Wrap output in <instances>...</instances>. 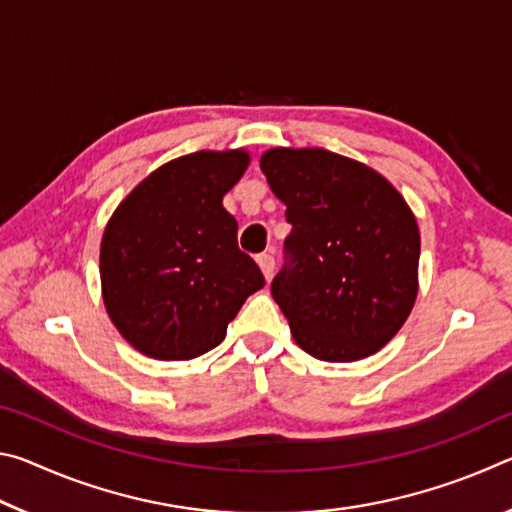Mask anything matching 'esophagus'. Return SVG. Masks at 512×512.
Wrapping results in <instances>:
<instances>
[{
	"instance_id": "1",
	"label": "esophagus",
	"mask_w": 512,
	"mask_h": 512,
	"mask_svg": "<svg viewBox=\"0 0 512 512\" xmlns=\"http://www.w3.org/2000/svg\"><path fill=\"white\" fill-rule=\"evenodd\" d=\"M257 264H259V268H262V273H264L266 280H271L273 271H275V257H273V253L257 255Z\"/></svg>"
}]
</instances>
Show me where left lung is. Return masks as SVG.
<instances>
[{
	"instance_id": "1",
	"label": "left lung",
	"mask_w": 512,
	"mask_h": 512,
	"mask_svg": "<svg viewBox=\"0 0 512 512\" xmlns=\"http://www.w3.org/2000/svg\"><path fill=\"white\" fill-rule=\"evenodd\" d=\"M259 167L291 223L271 293L293 339L320 361L375 354L418 296L409 205L377 171L325 149H273Z\"/></svg>"
}]
</instances>
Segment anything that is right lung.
<instances>
[{
	"mask_svg": "<svg viewBox=\"0 0 512 512\" xmlns=\"http://www.w3.org/2000/svg\"><path fill=\"white\" fill-rule=\"evenodd\" d=\"M246 167V151L183 155L144 178L108 221L103 302L146 357L185 361L210 352L250 293L264 287L223 207Z\"/></svg>",
	"mask_w": 512,
	"mask_h": 512,
	"instance_id": "right-lung-1",
	"label": "right lung"
}]
</instances>
